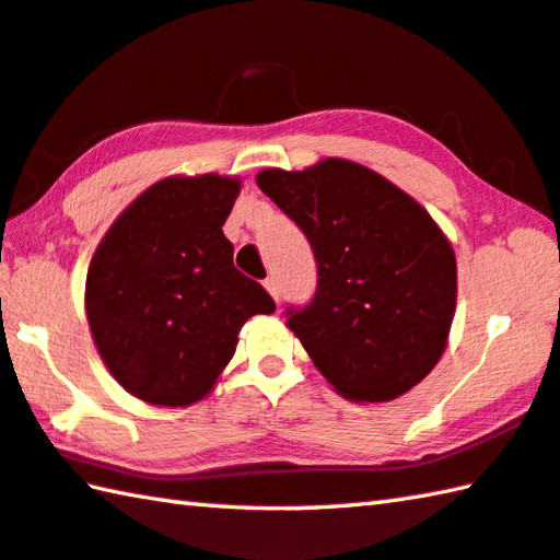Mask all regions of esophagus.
Returning <instances> with one entry per match:
<instances>
[{
    "label": "esophagus",
    "mask_w": 560,
    "mask_h": 560,
    "mask_svg": "<svg viewBox=\"0 0 560 560\" xmlns=\"http://www.w3.org/2000/svg\"><path fill=\"white\" fill-rule=\"evenodd\" d=\"M264 289H267V291L271 293L273 301H279V296H281V293H279V279L273 277V273H269V277L264 279Z\"/></svg>",
    "instance_id": "34e87169"
}]
</instances>
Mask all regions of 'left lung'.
Masks as SVG:
<instances>
[{
  "label": "left lung",
  "mask_w": 560,
  "mask_h": 560,
  "mask_svg": "<svg viewBox=\"0 0 560 560\" xmlns=\"http://www.w3.org/2000/svg\"><path fill=\"white\" fill-rule=\"evenodd\" d=\"M257 186L313 249L311 303L287 323L315 368L350 401H389L441 360L457 269L451 242L419 202L374 171L325 159L267 168Z\"/></svg>",
  "instance_id": "left-lung-1"
}]
</instances>
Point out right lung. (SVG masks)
Listing matches in <instances>:
<instances>
[{
	"label": "right lung",
	"instance_id": "1",
	"mask_svg": "<svg viewBox=\"0 0 560 560\" xmlns=\"http://www.w3.org/2000/svg\"><path fill=\"white\" fill-rule=\"evenodd\" d=\"M240 192L228 176L164 178L100 242L85 281L100 358L129 394L188 406L206 396L252 315L277 303L232 264L222 235Z\"/></svg>",
	"mask_w": 560,
	"mask_h": 560
}]
</instances>
